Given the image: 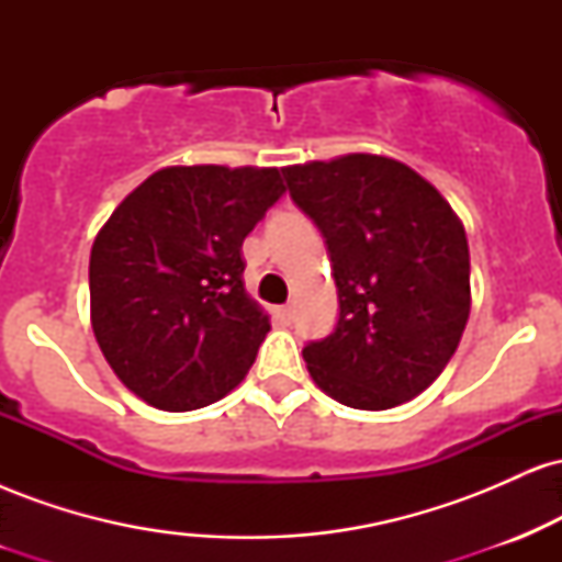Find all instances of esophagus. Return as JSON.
<instances>
[{
  "instance_id": "obj_1",
  "label": "esophagus",
  "mask_w": 562,
  "mask_h": 562,
  "mask_svg": "<svg viewBox=\"0 0 562 562\" xmlns=\"http://www.w3.org/2000/svg\"><path fill=\"white\" fill-rule=\"evenodd\" d=\"M274 317L282 322V325H290L293 322V306H277Z\"/></svg>"
}]
</instances>
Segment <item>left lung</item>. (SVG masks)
Returning <instances> with one entry per match:
<instances>
[{
    "label": "left lung",
    "instance_id": "8db88e82",
    "mask_svg": "<svg viewBox=\"0 0 562 562\" xmlns=\"http://www.w3.org/2000/svg\"><path fill=\"white\" fill-rule=\"evenodd\" d=\"M282 177L325 237L338 288V325L303 348L314 383L353 409L409 402L441 375L468 325L465 227L393 158L351 153Z\"/></svg>",
    "mask_w": 562,
    "mask_h": 562
}]
</instances>
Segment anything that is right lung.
Returning a JSON list of instances; mask_svg holds the SVG:
<instances>
[{
    "label": "right lung",
    "instance_id": "1",
    "mask_svg": "<svg viewBox=\"0 0 562 562\" xmlns=\"http://www.w3.org/2000/svg\"><path fill=\"white\" fill-rule=\"evenodd\" d=\"M282 192L277 169L171 166L128 192L97 232L94 338L147 404L200 409L248 375L269 317L245 293L243 240Z\"/></svg>",
    "mask_w": 562,
    "mask_h": 562
}]
</instances>
